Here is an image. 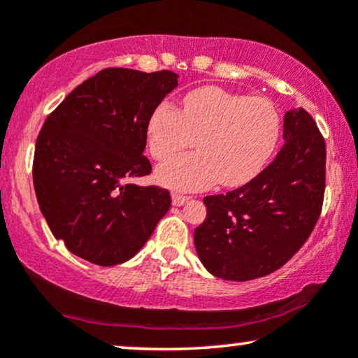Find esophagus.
<instances>
[{"label":"esophagus","instance_id":"esophagus-1","mask_svg":"<svg viewBox=\"0 0 358 358\" xmlns=\"http://www.w3.org/2000/svg\"><path fill=\"white\" fill-rule=\"evenodd\" d=\"M187 200H189V197H185V195L173 194V205H176V207H180V205H184Z\"/></svg>","mask_w":358,"mask_h":358}]
</instances>
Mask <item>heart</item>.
Listing matches in <instances>:
<instances>
[{"label": "heart", "mask_w": 358, "mask_h": 358, "mask_svg": "<svg viewBox=\"0 0 358 358\" xmlns=\"http://www.w3.org/2000/svg\"><path fill=\"white\" fill-rule=\"evenodd\" d=\"M280 129V114L266 97L203 86L184 96L182 110L161 102L150 115L146 136L156 159L169 158L195 140L197 153L166 161L156 169V179L171 189L202 190L218 180L224 187L252 180L271 159Z\"/></svg>", "instance_id": "b5f03b06"}]
</instances>
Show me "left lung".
<instances>
[{"label":"left lung","mask_w":358,"mask_h":358,"mask_svg":"<svg viewBox=\"0 0 358 358\" xmlns=\"http://www.w3.org/2000/svg\"><path fill=\"white\" fill-rule=\"evenodd\" d=\"M275 159L231 192L203 199L207 218L194 231L200 261L215 277L246 282L275 272L310 238L326 189V143L305 109L283 117Z\"/></svg>","instance_id":"1"}]
</instances>
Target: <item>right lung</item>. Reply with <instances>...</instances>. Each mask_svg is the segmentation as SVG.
<instances>
[{"label": "right lung", "mask_w": 358, "mask_h": 358, "mask_svg": "<svg viewBox=\"0 0 358 358\" xmlns=\"http://www.w3.org/2000/svg\"><path fill=\"white\" fill-rule=\"evenodd\" d=\"M178 78L106 68L43 122L34 189L53 236L75 256L104 267L129 261L169 210V190L129 180L151 173L146 125Z\"/></svg>", "instance_id": "1"}]
</instances>
